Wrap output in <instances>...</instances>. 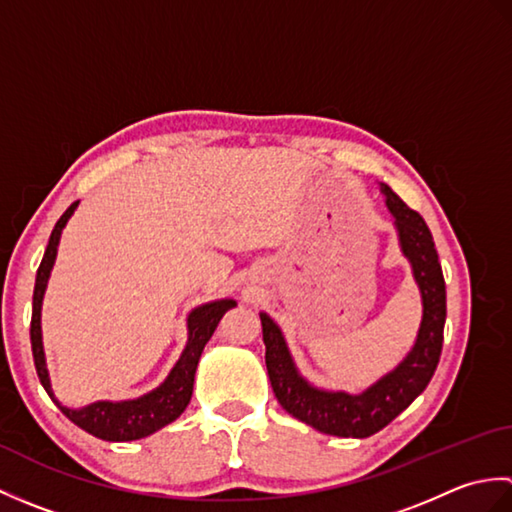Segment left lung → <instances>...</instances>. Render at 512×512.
<instances>
[{
	"label": "left lung",
	"mask_w": 512,
	"mask_h": 512,
	"mask_svg": "<svg viewBox=\"0 0 512 512\" xmlns=\"http://www.w3.org/2000/svg\"><path fill=\"white\" fill-rule=\"evenodd\" d=\"M380 191L385 193L389 211L396 217L402 253L411 262L413 277L422 292V325L418 341L405 361L361 396L314 389L297 374L284 336L273 319L259 314L266 343V369L279 405L297 420L339 438H369L387 427L429 385L442 352L447 288L431 231L422 215L409 209L387 184H380Z\"/></svg>",
	"instance_id": "left-lung-1"
}]
</instances>
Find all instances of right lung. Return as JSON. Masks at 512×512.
<instances>
[{"label": "right lung", "instance_id": "add662e5", "mask_svg": "<svg viewBox=\"0 0 512 512\" xmlns=\"http://www.w3.org/2000/svg\"><path fill=\"white\" fill-rule=\"evenodd\" d=\"M76 204L72 202L65 213L59 217V222L54 224L52 235L48 239L46 253L37 270L35 281V295H32V319H30V343H32V358H35L37 376L41 380L43 389L48 391V396L54 400V394L50 389L46 358H43V345H41V299L46 292V284L50 277V270L57 257L59 237L65 222L70 220ZM235 308L233 299H222L206 303V306L195 308L189 314V343L187 350L182 352L178 365L171 369L169 378L162 383L156 391L138 398V400H125V402H94L90 407L83 409H68L57 405L65 413V418H70L76 427L92 433L94 438H101L107 442H129L145 438L149 433L165 427V424L176 420L180 413L187 409L193 391V378L195 369H198V361L202 356L204 345L209 343L213 336L217 323L224 317L226 310Z\"/></svg>", "mask_w": 512, "mask_h": 512}]
</instances>
